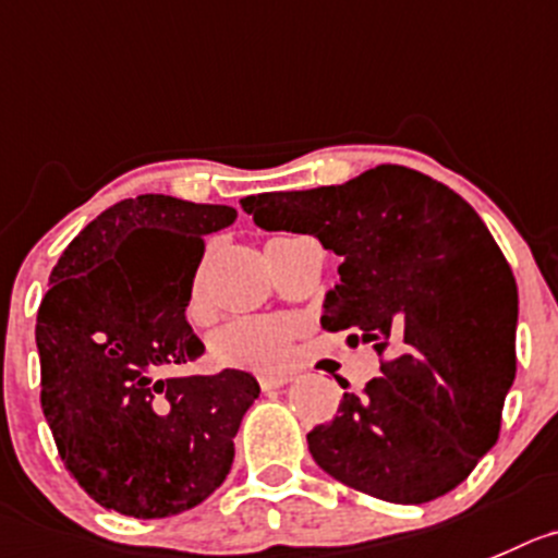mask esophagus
<instances>
[{
    "label": "esophagus",
    "mask_w": 558,
    "mask_h": 558,
    "mask_svg": "<svg viewBox=\"0 0 558 558\" xmlns=\"http://www.w3.org/2000/svg\"><path fill=\"white\" fill-rule=\"evenodd\" d=\"M290 375H270V373H263V375H257V384H259V389L263 391H270V389H282V386H288L290 384Z\"/></svg>",
    "instance_id": "esophagus-1"
}]
</instances>
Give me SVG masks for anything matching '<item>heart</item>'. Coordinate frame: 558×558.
Returning <instances> with one entry per match:
<instances>
[{
	"label": "heart",
	"mask_w": 558,
	"mask_h": 558,
	"mask_svg": "<svg viewBox=\"0 0 558 558\" xmlns=\"http://www.w3.org/2000/svg\"><path fill=\"white\" fill-rule=\"evenodd\" d=\"M191 310H199L196 290ZM293 331L295 328L288 317H232L210 337V355L221 367L276 369L288 364Z\"/></svg>",
	"instance_id": "b5f03b06"
}]
</instances>
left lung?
Returning a JSON list of instances; mask_svg holds the SVG:
<instances>
[{
    "label": "left lung",
    "mask_w": 558,
    "mask_h": 558,
    "mask_svg": "<svg viewBox=\"0 0 558 558\" xmlns=\"http://www.w3.org/2000/svg\"><path fill=\"white\" fill-rule=\"evenodd\" d=\"M263 230L339 254L323 328H359L380 378L348 380L306 441L342 485L395 504L454 490L498 441L514 380L518 284L485 221L449 185L380 163L342 185L241 199Z\"/></svg>",
    "instance_id": "left-lung-1"
}]
</instances>
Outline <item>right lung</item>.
<instances>
[{
  "label": "right lung",
  "mask_w": 558,
  "mask_h": 558,
  "mask_svg": "<svg viewBox=\"0 0 558 558\" xmlns=\"http://www.w3.org/2000/svg\"><path fill=\"white\" fill-rule=\"evenodd\" d=\"M235 216L163 194L123 199L51 270L35 326L40 405L62 463L100 507L169 518L230 474L257 380L241 369H174L205 353L185 306L205 235Z\"/></svg>",
  "instance_id": "right-lung-1"
}]
</instances>
